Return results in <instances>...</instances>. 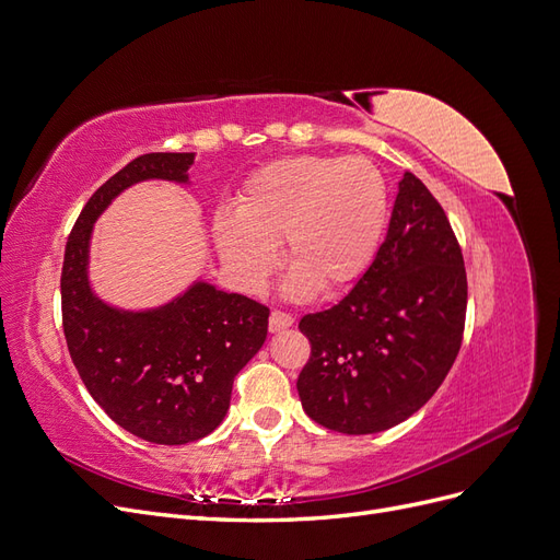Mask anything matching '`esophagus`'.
<instances>
[{
    "label": "esophagus",
    "mask_w": 560,
    "mask_h": 560,
    "mask_svg": "<svg viewBox=\"0 0 560 560\" xmlns=\"http://www.w3.org/2000/svg\"><path fill=\"white\" fill-rule=\"evenodd\" d=\"M294 325V317L290 315V313H282V311H273L270 313V317H268V329L270 331H282V329H287V327H292Z\"/></svg>",
    "instance_id": "1"
}]
</instances>
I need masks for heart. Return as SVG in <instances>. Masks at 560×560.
<instances>
[{
	"mask_svg": "<svg viewBox=\"0 0 560 560\" xmlns=\"http://www.w3.org/2000/svg\"><path fill=\"white\" fill-rule=\"evenodd\" d=\"M387 222V184L362 156H292L252 173L235 214L219 212L214 243L231 278L259 292L278 264L290 294L343 290L369 268Z\"/></svg>",
	"mask_w": 560,
	"mask_h": 560,
	"instance_id": "heart-1",
	"label": "heart"
}]
</instances>
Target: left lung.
I'll list each match as a JSON object with an SVG mask.
<instances>
[{
    "mask_svg": "<svg viewBox=\"0 0 560 560\" xmlns=\"http://www.w3.org/2000/svg\"><path fill=\"white\" fill-rule=\"evenodd\" d=\"M467 273L439 200L413 173L360 282L329 311L303 315L311 360L296 389L322 428L374 434L425 404L463 343Z\"/></svg>",
    "mask_w": 560,
    "mask_h": 560,
    "instance_id": "8db88e82",
    "label": "left lung"
}]
</instances>
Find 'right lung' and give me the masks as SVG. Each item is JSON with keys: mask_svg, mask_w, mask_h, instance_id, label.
Wrapping results in <instances>:
<instances>
[{"mask_svg": "<svg viewBox=\"0 0 560 560\" xmlns=\"http://www.w3.org/2000/svg\"><path fill=\"white\" fill-rule=\"evenodd\" d=\"M191 163L194 154H144L109 177L67 238L60 278L67 350L83 385L116 425L165 446L219 428L233 378L266 341L268 308L200 280L159 308H114L91 290L89 249L118 194L144 179L186 184Z\"/></svg>", "mask_w": 560, "mask_h": 560, "instance_id": "obj_1", "label": "right lung"}]
</instances>
